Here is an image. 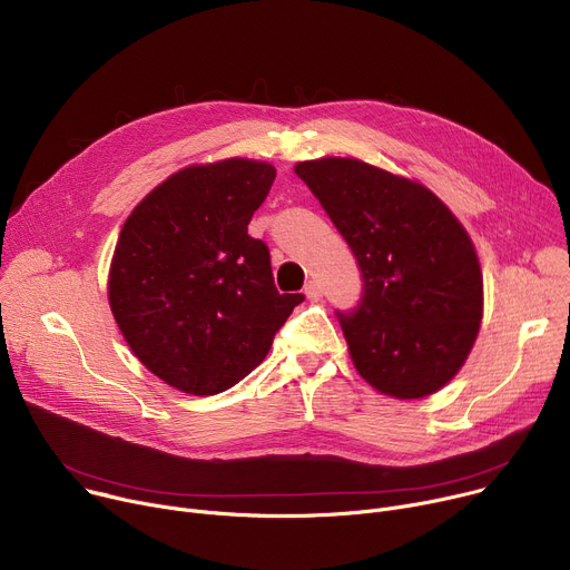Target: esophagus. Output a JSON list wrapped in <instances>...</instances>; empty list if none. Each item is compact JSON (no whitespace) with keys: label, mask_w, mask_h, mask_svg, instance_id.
Returning <instances> with one entry per match:
<instances>
[{"label":"esophagus","mask_w":570,"mask_h":570,"mask_svg":"<svg viewBox=\"0 0 570 570\" xmlns=\"http://www.w3.org/2000/svg\"><path fill=\"white\" fill-rule=\"evenodd\" d=\"M304 295L308 297V299H321L323 297V288H321V284L316 282V279H312V282H308L306 286H304Z\"/></svg>","instance_id":"obj_1"}]
</instances>
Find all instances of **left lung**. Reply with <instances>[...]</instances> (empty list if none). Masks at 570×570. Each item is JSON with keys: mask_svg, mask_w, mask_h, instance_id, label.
Masks as SVG:
<instances>
[{"mask_svg": "<svg viewBox=\"0 0 570 570\" xmlns=\"http://www.w3.org/2000/svg\"><path fill=\"white\" fill-rule=\"evenodd\" d=\"M295 175L364 277L354 312H336L358 375L397 400L443 389L482 323L484 282L469 232L423 184L358 159L302 161Z\"/></svg>", "mask_w": 570, "mask_h": 570, "instance_id": "left-lung-1", "label": "left lung"}]
</instances>
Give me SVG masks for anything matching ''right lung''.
<instances>
[{
    "label": "right lung",
    "instance_id": "obj_1",
    "mask_svg": "<svg viewBox=\"0 0 570 570\" xmlns=\"http://www.w3.org/2000/svg\"><path fill=\"white\" fill-rule=\"evenodd\" d=\"M275 166H188L122 225L109 271L114 318L140 364L190 395H216L266 358L302 293L275 288L271 252L247 234Z\"/></svg>",
    "mask_w": 570,
    "mask_h": 570
}]
</instances>
